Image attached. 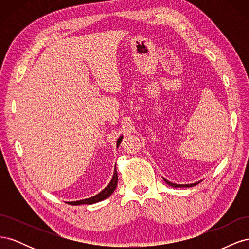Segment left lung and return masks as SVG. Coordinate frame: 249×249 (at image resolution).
Returning a JSON list of instances; mask_svg holds the SVG:
<instances>
[{"label": "left lung", "mask_w": 249, "mask_h": 249, "mask_svg": "<svg viewBox=\"0 0 249 249\" xmlns=\"http://www.w3.org/2000/svg\"><path fill=\"white\" fill-rule=\"evenodd\" d=\"M164 180H165V183L166 184H168L169 186H171V187H175V188H182V187H193V186H195V185H197L198 183H195V184H187V185H178V184H175V183H170L169 180H167V179H165L164 178Z\"/></svg>", "instance_id": "1"}]
</instances>
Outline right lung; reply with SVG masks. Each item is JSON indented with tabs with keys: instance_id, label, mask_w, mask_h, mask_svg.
Returning a JSON list of instances; mask_svg holds the SVG:
<instances>
[{
	"instance_id": "obj_1",
	"label": "right lung",
	"mask_w": 249,
	"mask_h": 249,
	"mask_svg": "<svg viewBox=\"0 0 249 249\" xmlns=\"http://www.w3.org/2000/svg\"><path fill=\"white\" fill-rule=\"evenodd\" d=\"M120 141H122V137H120L118 140H117V147L119 146V143ZM117 180H118V176H117V171H116V168L114 169V173H113V178L111 179L110 184L105 188V189L100 192L97 195H95V196L93 197H90V198H86V199H82V200H78V201H71L69 202L70 205H72V206H79V205H92V203H95V202H99L101 200H104L106 199L107 197H109L110 195L114 192L115 188L117 186Z\"/></svg>"
}]
</instances>
